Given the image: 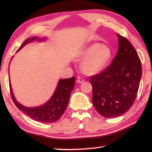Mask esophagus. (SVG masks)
Masks as SVG:
<instances>
[{
    "instance_id": "34e87169",
    "label": "esophagus",
    "mask_w": 152,
    "mask_h": 152,
    "mask_svg": "<svg viewBox=\"0 0 152 152\" xmlns=\"http://www.w3.org/2000/svg\"><path fill=\"white\" fill-rule=\"evenodd\" d=\"M84 80H85L80 78V77H78V79H77V82H78V83H82V82H84Z\"/></svg>"
}]
</instances>
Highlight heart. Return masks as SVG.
<instances>
[{"mask_svg": "<svg viewBox=\"0 0 152 152\" xmlns=\"http://www.w3.org/2000/svg\"><path fill=\"white\" fill-rule=\"evenodd\" d=\"M113 53L107 45L93 43L82 50L80 57L84 60L82 61L80 68L84 74L94 75L104 70L110 62Z\"/></svg>", "mask_w": 152, "mask_h": 152, "instance_id": "heart-1", "label": "heart"}]
</instances>
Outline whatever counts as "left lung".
Listing matches in <instances>:
<instances>
[{
	"label": "left lung",
	"instance_id": "1",
	"mask_svg": "<svg viewBox=\"0 0 152 152\" xmlns=\"http://www.w3.org/2000/svg\"><path fill=\"white\" fill-rule=\"evenodd\" d=\"M119 50L111 64L91 77L92 104L106 118L119 117L128 111L137 96L142 74L137 51L125 37L117 33Z\"/></svg>",
	"mask_w": 152,
	"mask_h": 152
}]
</instances>
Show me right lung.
<instances>
[{
	"mask_svg": "<svg viewBox=\"0 0 152 152\" xmlns=\"http://www.w3.org/2000/svg\"><path fill=\"white\" fill-rule=\"evenodd\" d=\"M43 40H45V37L40 39L38 37H33L27 39L23 43L21 46L18 49L17 51L21 50L28 43L32 42L33 41L41 42ZM75 80L76 78L74 76L70 78L60 79L58 82L54 93L50 99L44 104L37 107H27L18 102L12 92L11 84L9 82L12 101L18 109L27 115L32 119L41 123H54L60 119L68 106L70 93L75 85L74 84Z\"/></svg>",
	"mask_w": 152,
	"mask_h": 152,
	"instance_id": "1",
	"label": "right lung"
}]
</instances>
